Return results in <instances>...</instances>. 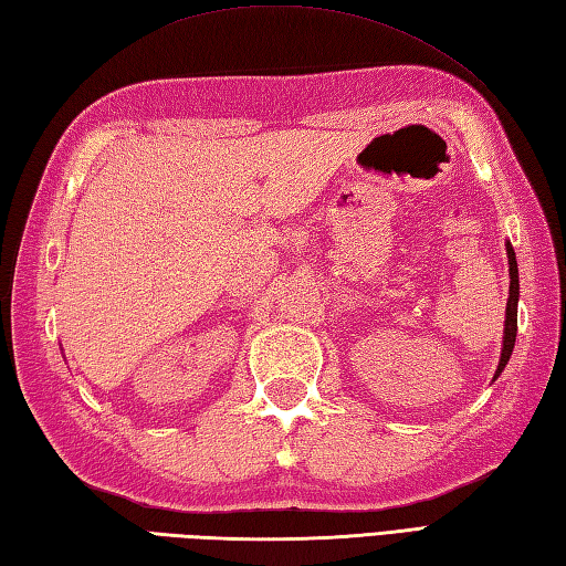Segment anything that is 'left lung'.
<instances>
[{"label": "left lung", "instance_id": "8db88e82", "mask_svg": "<svg viewBox=\"0 0 566 566\" xmlns=\"http://www.w3.org/2000/svg\"><path fill=\"white\" fill-rule=\"evenodd\" d=\"M506 255H509V304H506V327H504V349H502V359H499L496 374L494 378L504 371V366L509 364L511 352H514L516 345V331H518V265H516V253L511 243H506Z\"/></svg>", "mask_w": 566, "mask_h": 566}]
</instances>
